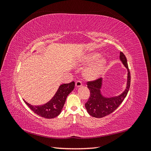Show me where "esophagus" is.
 Returning a JSON list of instances; mask_svg holds the SVG:
<instances>
[{
    "label": "esophagus",
    "instance_id": "esophagus-1",
    "mask_svg": "<svg viewBox=\"0 0 151 151\" xmlns=\"http://www.w3.org/2000/svg\"><path fill=\"white\" fill-rule=\"evenodd\" d=\"M82 86V83L81 81H77L76 82V86L77 87V88H79V87H81Z\"/></svg>",
    "mask_w": 151,
    "mask_h": 151
}]
</instances>
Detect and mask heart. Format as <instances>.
<instances>
[{
    "label": "heart",
    "instance_id": "b5f03b06",
    "mask_svg": "<svg viewBox=\"0 0 151 151\" xmlns=\"http://www.w3.org/2000/svg\"><path fill=\"white\" fill-rule=\"evenodd\" d=\"M100 55L98 53H91L84 58V61L87 63H93L97 61ZM106 64V62L104 59H100L85 71L84 74V77L89 80H95L98 79L101 74Z\"/></svg>",
    "mask_w": 151,
    "mask_h": 151
}]
</instances>
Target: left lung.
<instances>
[{
	"label": "left lung",
	"instance_id": "1",
	"mask_svg": "<svg viewBox=\"0 0 151 151\" xmlns=\"http://www.w3.org/2000/svg\"><path fill=\"white\" fill-rule=\"evenodd\" d=\"M120 59L128 71L127 83L125 90L118 96L106 98L103 96L101 92L103 79H98L88 82V88L90 91V96L88 101L85 104L87 111L91 116L95 118H102L113 113L120 106L127 96L130 86V73L127 58L122 52Z\"/></svg>",
	"mask_w": 151,
	"mask_h": 151
}]
</instances>
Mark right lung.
<instances>
[{"instance_id": "add662e5", "label": "right lung", "mask_w": 151, "mask_h": 151, "mask_svg": "<svg viewBox=\"0 0 151 151\" xmlns=\"http://www.w3.org/2000/svg\"><path fill=\"white\" fill-rule=\"evenodd\" d=\"M74 87L75 83L74 81L60 85L52 99L43 105L33 106L26 102L24 100V101L36 115L45 118H53L61 113L67 96L74 89Z\"/></svg>"}]
</instances>
